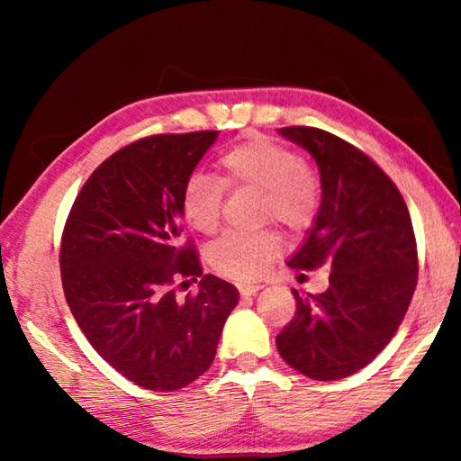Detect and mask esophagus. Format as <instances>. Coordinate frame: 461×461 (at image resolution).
<instances>
[{"mask_svg":"<svg viewBox=\"0 0 461 461\" xmlns=\"http://www.w3.org/2000/svg\"><path fill=\"white\" fill-rule=\"evenodd\" d=\"M240 288V294L241 296H254L256 293H258L260 291V285H240L238 286Z\"/></svg>","mask_w":461,"mask_h":461,"instance_id":"34e87169","label":"esophagus"}]
</instances>
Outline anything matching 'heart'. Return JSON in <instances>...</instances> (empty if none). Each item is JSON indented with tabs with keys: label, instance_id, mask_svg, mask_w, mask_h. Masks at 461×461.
<instances>
[{
	"label": "heart",
	"instance_id": "heart-1",
	"mask_svg": "<svg viewBox=\"0 0 461 461\" xmlns=\"http://www.w3.org/2000/svg\"><path fill=\"white\" fill-rule=\"evenodd\" d=\"M221 181L193 175L181 197L185 221L199 233L220 228L225 186H252L264 194L262 213L286 230L307 228L319 207V183L311 168L286 146L256 136L220 156ZM280 240L275 231H228L209 248V262L221 275L238 280L260 276L276 258Z\"/></svg>",
	"mask_w": 461,
	"mask_h": 461
}]
</instances>
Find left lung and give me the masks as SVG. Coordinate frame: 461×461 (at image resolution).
I'll return each mask as SVG.
<instances>
[{"instance_id": "obj_1", "label": "left lung", "mask_w": 461, "mask_h": 461, "mask_svg": "<svg viewBox=\"0 0 461 461\" xmlns=\"http://www.w3.org/2000/svg\"><path fill=\"white\" fill-rule=\"evenodd\" d=\"M278 134L313 156L321 178L313 228L288 267L331 272L325 293L293 291L296 311L276 348L296 372L339 380L370 364L399 330L417 286L415 231L399 189L356 146L305 126Z\"/></svg>"}]
</instances>
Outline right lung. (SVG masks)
Returning a JSON list of instances; mask_svg holds the SVG:
<instances>
[{"mask_svg": "<svg viewBox=\"0 0 461 461\" xmlns=\"http://www.w3.org/2000/svg\"><path fill=\"white\" fill-rule=\"evenodd\" d=\"M220 131L158 134L109 156L77 194L60 241L62 288L95 352L148 390H178L213 364L238 288L183 244L181 197ZM176 276L202 277L178 300Z\"/></svg>", "mask_w": 461, "mask_h": 461, "instance_id": "obj_1", "label": "right lung"}]
</instances>
